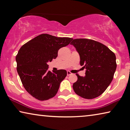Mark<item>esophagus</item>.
Masks as SVG:
<instances>
[{
  "mask_svg": "<svg viewBox=\"0 0 130 130\" xmlns=\"http://www.w3.org/2000/svg\"><path fill=\"white\" fill-rule=\"evenodd\" d=\"M70 74H72V73L69 71H67V75L68 76H69Z\"/></svg>",
  "mask_w": 130,
  "mask_h": 130,
  "instance_id": "esophagus-1",
  "label": "esophagus"
}]
</instances>
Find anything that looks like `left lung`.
<instances>
[{"mask_svg":"<svg viewBox=\"0 0 130 130\" xmlns=\"http://www.w3.org/2000/svg\"><path fill=\"white\" fill-rule=\"evenodd\" d=\"M80 56V65L85 69V76L77 74L78 79L73 85L75 93L87 99L101 95L112 81L116 69L115 54L108 47L88 39H72Z\"/></svg>","mask_w":130,"mask_h":130,"instance_id":"1","label":"left lung"}]
</instances>
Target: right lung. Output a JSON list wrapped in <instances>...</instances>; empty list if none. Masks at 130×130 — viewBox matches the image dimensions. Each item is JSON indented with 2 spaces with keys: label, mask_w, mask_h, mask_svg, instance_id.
<instances>
[{
  "label": "right lung",
  "mask_w": 130,
  "mask_h": 130,
  "mask_svg": "<svg viewBox=\"0 0 130 130\" xmlns=\"http://www.w3.org/2000/svg\"><path fill=\"white\" fill-rule=\"evenodd\" d=\"M72 39L43 34L19 49L16 56L17 72L23 87L32 97L43 101L57 94L67 72L63 69L50 72L47 62L56 58L58 50L69 45Z\"/></svg>",
  "instance_id": "obj_1"
}]
</instances>
